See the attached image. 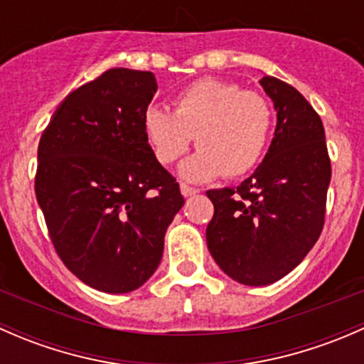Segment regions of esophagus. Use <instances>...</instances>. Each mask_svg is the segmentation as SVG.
I'll list each match as a JSON object with an SVG mask.
<instances>
[{
    "label": "esophagus",
    "instance_id": "esophagus-1",
    "mask_svg": "<svg viewBox=\"0 0 364 364\" xmlns=\"http://www.w3.org/2000/svg\"><path fill=\"white\" fill-rule=\"evenodd\" d=\"M199 192H200L199 188H193V186H188V185H185V183H181L183 197H192V196H196V193H199Z\"/></svg>",
    "mask_w": 364,
    "mask_h": 364
}]
</instances>
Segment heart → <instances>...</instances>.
<instances>
[{"instance_id":"b5f03b06","label":"heart","mask_w":364,"mask_h":364,"mask_svg":"<svg viewBox=\"0 0 364 364\" xmlns=\"http://www.w3.org/2000/svg\"><path fill=\"white\" fill-rule=\"evenodd\" d=\"M273 117L269 100L260 93L205 77L176 95L174 112L149 105L142 114V132L161 165L181 159L197 135L200 151L183 161L179 174L200 183L253 171L266 153Z\"/></svg>"}]
</instances>
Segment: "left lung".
<instances>
[{
  "label": "left lung",
  "mask_w": 364,
  "mask_h": 364,
  "mask_svg": "<svg viewBox=\"0 0 364 364\" xmlns=\"http://www.w3.org/2000/svg\"><path fill=\"white\" fill-rule=\"evenodd\" d=\"M277 128L262 164L237 188L208 190L215 215L205 241L220 269L243 285L284 278L306 257L324 227L331 181L318 114L291 84L262 77Z\"/></svg>",
  "instance_id": "1"
}]
</instances>
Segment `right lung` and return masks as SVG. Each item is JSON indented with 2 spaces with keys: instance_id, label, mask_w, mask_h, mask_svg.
Returning a JSON list of instances; mask_svg holds the SVG:
<instances>
[{
  "instance_id": "add662e5",
  "label": "right lung",
  "mask_w": 364,
  "mask_h": 364,
  "mask_svg": "<svg viewBox=\"0 0 364 364\" xmlns=\"http://www.w3.org/2000/svg\"><path fill=\"white\" fill-rule=\"evenodd\" d=\"M156 90L151 72L107 70L72 91L40 137L35 193L50 241L80 282L109 294L149 280L185 204L142 132Z\"/></svg>"
}]
</instances>
